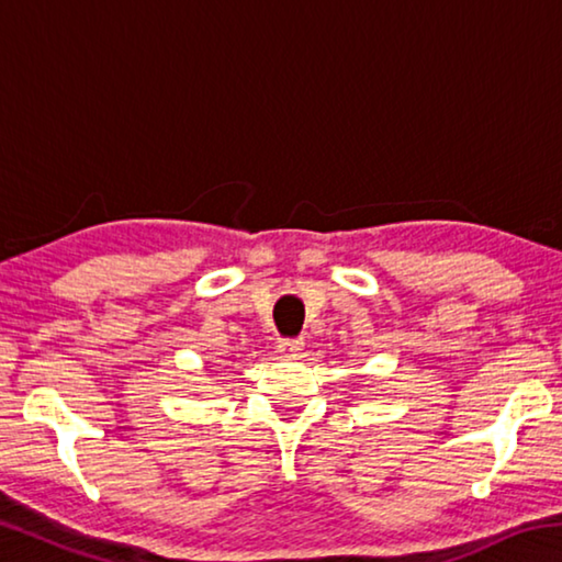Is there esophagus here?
Instances as JSON below:
<instances>
[{
  "label": "esophagus",
  "instance_id": "obj_1",
  "mask_svg": "<svg viewBox=\"0 0 562 562\" xmlns=\"http://www.w3.org/2000/svg\"><path fill=\"white\" fill-rule=\"evenodd\" d=\"M302 347H304V341L297 339V337H284V339H280V345H278V349L282 351L284 357H297Z\"/></svg>",
  "mask_w": 562,
  "mask_h": 562
}]
</instances>
